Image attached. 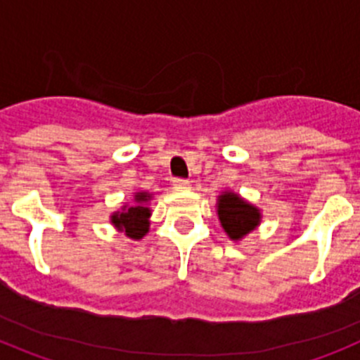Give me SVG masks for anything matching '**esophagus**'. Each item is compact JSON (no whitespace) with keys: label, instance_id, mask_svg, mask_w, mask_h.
I'll list each match as a JSON object with an SVG mask.
<instances>
[{"label":"esophagus","instance_id":"obj_1","mask_svg":"<svg viewBox=\"0 0 360 360\" xmlns=\"http://www.w3.org/2000/svg\"><path fill=\"white\" fill-rule=\"evenodd\" d=\"M173 187L176 191L189 189V182H187V180H184V178H174V180H173Z\"/></svg>","mask_w":360,"mask_h":360}]
</instances>
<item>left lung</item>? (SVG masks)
<instances>
[{"label": "left lung", "mask_w": 360, "mask_h": 360, "mask_svg": "<svg viewBox=\"0 0 360 360\" xmlns=\"http://www.w3.org/2000/svg\"><path fill=\"white\" fill-rule=\"evenodd\" d=\"M216 207H218L219 224L227 232V236L234 241L247 236L262 221L259 209L231 191H225L218 196Z\"/></svg>", "instance_id": "1"}]
</instances>
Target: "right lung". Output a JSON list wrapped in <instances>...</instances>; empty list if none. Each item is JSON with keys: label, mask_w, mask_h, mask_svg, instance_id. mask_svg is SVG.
<instances>
[{"label": "right lung", "mask_w": 360, "mask_h": 360, "mask_svg": "<svg viewBox=\"0 0 360 360\" xmlns=\"http://www.w3.org/2000/svg\"><path fill=\"white\" fill-rule=\"evenodd\" d=\"M151 200L149 193H135V203L124 205L120 211L111 214V224L115 225L120 232H126V236L131 240H142L149 231V216L151 209L148 202Z\"/></svg>", "instance_id": "1"}]
</instances>
